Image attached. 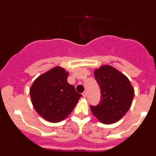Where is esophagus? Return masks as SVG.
<instances>
[{"label":"esophagus","mask_w":156,"mask_h":156,"mask_svg":"<svg viewBox=\"0 0 156 156\" xmlns=\"http://www.w3.org/2000/svg\"><path fill=\"white\" fill-rule=\"evenodd\" d=\"M83 98H86L87 97V92L84 91L83 93Z\"/></svg>","instance_id":"esophagus-1"}]
</instances>
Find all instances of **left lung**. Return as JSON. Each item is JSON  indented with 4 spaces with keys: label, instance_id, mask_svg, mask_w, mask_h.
<instances>
[{
    "label": "left lung",
    "instance_id": "1",
    "mask_svg": "<svg viewBox=\"0 0 156 156\" xmlns=\"http://www.w3.org/2000/svg\"><path fill=\"white\" fill-rule=\"evenodd\" d=\"M95 80L101 88L98 105H90L92 113L104 124L119 121L132 104L134 90L125 75L105 65L94 71Z\"/></svg>",
    "mask_w": 156,
    "mask_h": 156
}]
</instances>
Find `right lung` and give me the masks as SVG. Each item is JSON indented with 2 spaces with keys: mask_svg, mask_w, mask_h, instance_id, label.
Here are the masks:
<instances>
[{
  "mask_svg": "<svg viewBox=\"0 0 156 156\" xmlns=\"http://www.w3.org/2000/svg\"><path fill=\"white\" fill-rule=\"evenodd\" d=\"M68 72L56 66L38 76L30 90L32 104L41 116L58 122L68 116L82 94L67 82Z\"/></svg>",
  "mask_w": 156,
  "mask_h": 156,
  "instance_id": "right-lung-1",
  "label": "right lung"
}]
</instances>
